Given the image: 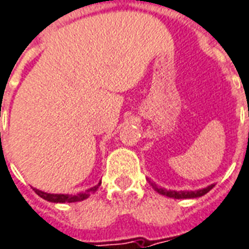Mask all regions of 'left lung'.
<instances>
[{"label": "left lung", "instance_id": "1", "mask_svg": "<svg viewBox=\"0 0 249 249\" xmlns=\"http://www.w3.org/2000/svg\"><path fill=\"white\" fill-rule=\"evenodd\" d=\"M151 183V181H149ZM151 185L153 187L155 191L160 193V195H164V196H168V197H173V198H195V197H200V196H204L205 193H208L212 188L214 187L213 184L212 185H208L207 188H203V189H198V191H167L164 188L157 187L156 184L151 183Z\"/></svg>", "mask_w": 249, "mask_h": 249}]
</instances>
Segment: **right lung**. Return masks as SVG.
<instances>
[{
    "label": "right lung",
    "mask_w": 249,
    "mask_h": 249,
    "mask_svg": "<svg viewBox=\"0 0 249 249\" xmlns=\"http://www.w3.org/2000/svg\"><path fill=\"white\" fill-rule=\"evenodd\" d=\"M100 184L98 183L97 185H94V187L89 188L87 189L85 192L78 193V195H62V193H46L42 192V191H38V189H36L35 188V192L40 196V197L45 198L48 201H51V203H76V201H81V200H85V198L89 197V195L93 192H96L97 191V188L100 187Z\"/></svg>",
    "instance_id": "add662e5"
}]
</instances>
